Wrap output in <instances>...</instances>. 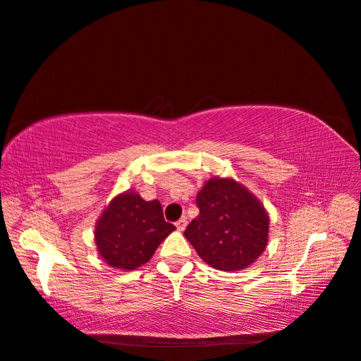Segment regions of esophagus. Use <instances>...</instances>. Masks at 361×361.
<instances>
[{"label": "esophagus", "mask_w": 361, "mask_h": 361, "mask_svg": "<svg viewBox=\"0 0 361 361\" xmlns=\"http://www.w3.org/2000/svg\"><path fill=\"white\" fill-rule=\"evenodd\" d=\"M176 227H178V230H185V227H187V218L185 216H183V218H180L178 222H176Z\"/></svg>", "instance_id": "esophagus-1"}]
</instances>
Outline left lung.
Returning <instances> with one entry per match:
<instances>
[{
	"label": "left lung",
	"mask_w": 361,
	"mask_h": 361,
	"mask_svg": "<svg viewBox=\"0 0 361 361\" xmlns=\"http://www.w3.org/2000/svg\"><path fill=\"white\" fill-rule=\"evenodd\" d=\"M196 205L199 216L188 224L183 235L212 267L241 270L264 252L269 216L241 183L213 178L197 193Z\"/></svg>",
	"instance_id": "obj_1"
}]
</instances>
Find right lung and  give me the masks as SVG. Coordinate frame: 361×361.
Returning a JSON list of instances; mask_svg holds the SVG:
<instances>
[{
	"mask_svg": "<svg viewBox=\"0 0 361 361\" xmlns=\"http://www.w3.org/2000/svg\"><path fill=\"white\" fill-rule=\"evenodd\" d=\"M174 228L164 219L156 199L147 202L137 193H125L103 212L95 227V244L111 267L134 270L149 261Z\"/></svg>",
	"mask_w": 361,
	"mask_h": 361,
	"instance_id": "1",
	"label": "right lung"
}]
</instances>
